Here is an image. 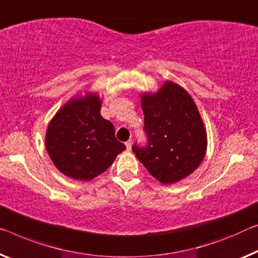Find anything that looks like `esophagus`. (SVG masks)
<instances>
[{
	"label": "esophagus",
	"mask_w": 258,
	"mask_h": 258,
	"mask_svg": "<svg viewBox=\"0 0 258 258\" xmlns=\"http://www.w3.org/2000/svg\"><path fill=\"white\" fill-rule=\"evenodd\" d=\"M125 148H126V150H128V151H130V150H132V141L125 142Z\"/></svg>",
	"instance_id": "1"
}]
</instances>
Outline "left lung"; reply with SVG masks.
Segmentation results:
<instances>
[{"instance_id":"obj_1","label":"left lung","mask_w":258,"mask_h":258,"mask_svg":"<svg viewBox=\"0 0 258 258\" xmlns=\"http://www.w3.org/2000/svg\"><path fill=\"white\" fill-rule=\"evenodd\" d=\"M146 144L135 143L136 154L161 183L177 182L195 170L207 151V133L187 91L166 82L156 94L142 98Z\"/></svg>"}]
</instances>
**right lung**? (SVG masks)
<instances>
[{
  "instance_id": "1",
  "label": "right lung",
  "mask_w": 258,
  "mask_h": 258,
  "mask_svg": "<svg viewBox=\"0 0 258 258\" xmlns=\"http://www.w3.org/2000/svg\"><path fill=\"white\" fill-rule=\"evenodd\" d=\"M100 99L94 94L75 98L50 121L46 149L64 175L90 181L109 167L125 149L115 138V129L100 114Z\"/></svg>"
}]
</instances>
